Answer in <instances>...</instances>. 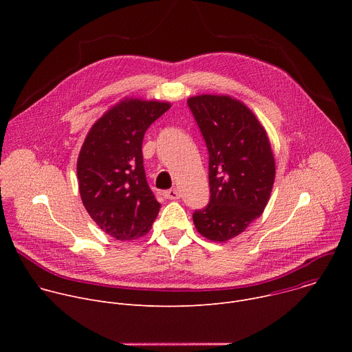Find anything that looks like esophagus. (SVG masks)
Segmentation results:
<instances>
[{
	"instance_id": "34e87169",
	"label": "esophagus",
	"mask_w": 352,
	"mask_h": 352,
	"mask_svg": "<svg viewBox=\"0 0 352 352\" xmlns=\"http://www.w3.org/2000/svg\"><path fill=\"white\" fill-rule=\"evenodd\" d=\"M167 199H171V200H175V199H179V190L177 189V188H173V189H168V190H166L164 193H163Z\"/></svg>"
}]
</instances>
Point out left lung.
Returning a JSON list of instances; mask_svg holds the SVG:
<instances>
[{
    "mask_svg": "<svg viewBox=\"0 0 352 352\" xmlns=\"http://www.w3.org/2000/svg\"><path fill=\"white\" fill-rule=\"evenodd\" d=\"M188 107L209 152L210 199L193 212V223L208 239L224 242L267 205L276 175L270 142L255 114L230 96H195Z\"/></svg>",
    "mask_w": 352,
    "mask_h": 352,
    "instance_id": "left-lung-1",
    "label": "left lung"
}]
</instances>
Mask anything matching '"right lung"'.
Segmentation results:
<instances>
[{
    "label": "right lung",
    "instance_id": "obj_1",
    "mask_svg": "<svg viewBox=\"0 0 352 352\" xmlns=\"http://www.w3.org/2000/svg\"><path fill=\"white\" fill-rule=\"evenodd\" d=\"M171 106L126 98L109 110L87 133L78 157L79 192L96 224L120 241L152 228L160 204L146 181L144 132Z\"/></svg>",
    "mask_w": 352,
    "mask_h": 352
}]
</instances>
